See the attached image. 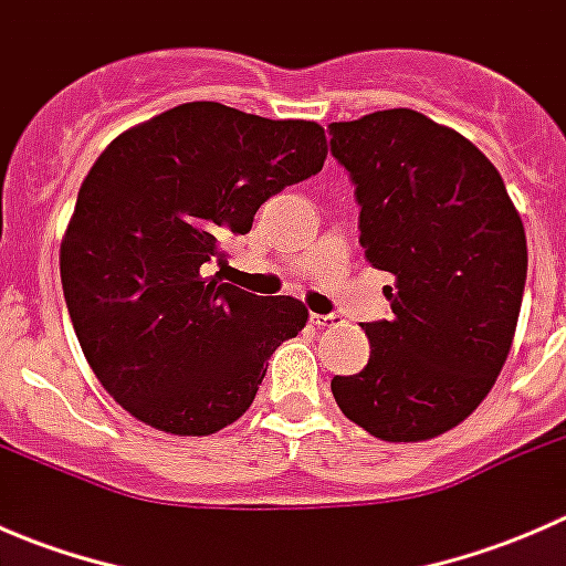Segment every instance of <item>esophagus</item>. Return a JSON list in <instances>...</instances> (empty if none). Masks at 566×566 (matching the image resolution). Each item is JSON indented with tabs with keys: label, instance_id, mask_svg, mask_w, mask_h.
<instances>
[{
	"label": "esophagus",
	"instance_id": "1",
	"mask_svg": "<svg viewBox=\"0 0 566 566\" xmlns=\"http://www.w3.org/2000/svg\"><path fill=\"white\" fill-rule=\"evenodd\" d=\"M310 323L312 325H319V328H325V325H336V323H339V315H317V312H312Z\"/></svg>",
	"mask_w": 566,
	"mask_h": 566
}]
</instances>
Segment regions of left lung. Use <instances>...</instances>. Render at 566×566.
I'll use <instances>...</instances> for the list:
<instances>
[{"label": "left lung", "mask_w": 566, "mask_h": 566, "mask_svg": "<svg viewBox=\"0 0 566 566\" xmlns=\"http://www.w3.org/2000/svg\"><path fill=\"white\" fill-rule=\"evenodd\" d=\"M356 186L367 260L394 276L389 319L361 325L369 361L331 380L342 413L380 441H427L488 397L526 287V230L499 169L413 108L331 123Z\"/></svg>", "instance_id": "left-lung-1"}]
</instances>
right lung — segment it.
Returning a JSON list of instances; mask_svg holds the SVG:
<instances>
[{"label":"right lung","mask_w":566,"mask_h":566,"mask_svg":"<svg viewBox=\"0 0 566 566\" xmlns=\"http://www.w3.org/2000/svg\"><path fill=\"white\" fill-rule=\"evenodd\" d=\"M325 130L193 101L119 134L78 188L60 273L101 386L145 424L210 436L249 410L268 358L306 325L290 295L210 268L284 186L323 169Z\"/></svg>","instance_id":"right-lung-1"}]
</instances>
